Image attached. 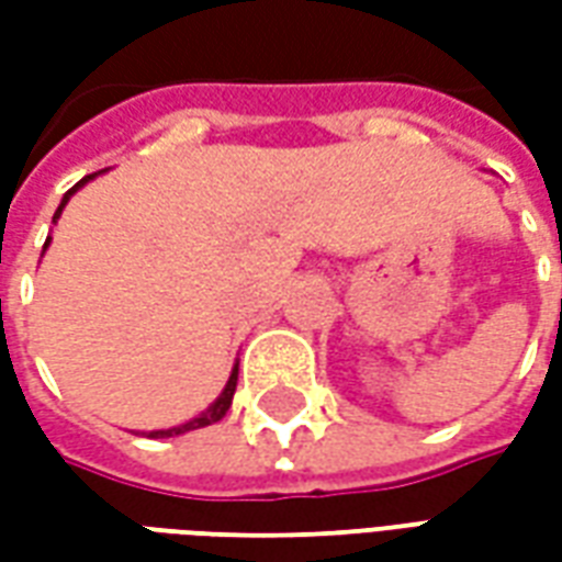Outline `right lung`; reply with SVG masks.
<instances>
[{
	"label": "right lung",
	"instance_id": "right-lung-1",
	"mask_svg": "<svg viewBox=\"0 0 562 562\" xmlns=\"http://www.w3.org/2000/svg\"><path fill=\"white\" fill-rule=\"evenodd\" d=\"M99 173H102V171H99ZM99 173H90V177H83V180H80V183H75V186H71V189H68L66 195H63V201H59V207H56L54 222L59 220V216H63V210H66L68 198L75 195V192H78V189H80V186H83V183H90V180H95V177H99ZM47 246H50V237H47V240H44L42 256H44V252H47ZM234 389H237V364H234L232 376H228V382H225V389H222L220 397H216V401L210 403V406H207V409H204V413L195 415V418H189V422L177 424V427H168V430H149L147 436H149V439H168V436L189 434V430H198V427H207V424L222 422V418H225V413H228V409H232Z\"/></svg>",
	"mask_w": 562,
	"mask_h": 562
}]
</instances>
